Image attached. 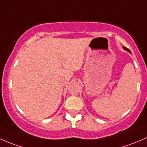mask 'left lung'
Listing matches in <instances>:
<instances>
[{"instance_id": "left-lung-1", "label": "left lung", "mask_w": 147, "mask_h": 147, "mask_svg": "<svg viewBox=\"0 0 147 147\" xmlns=\"http://www.w3.org/2000/svg\"><path fill=\"white\" fill-rule=\"evenodd\" d=\"M123 49H124V50H127V52H129V53H131V52H130V50H129L128 48H127V47H123Z\"/></svg>"}]
</instances>
